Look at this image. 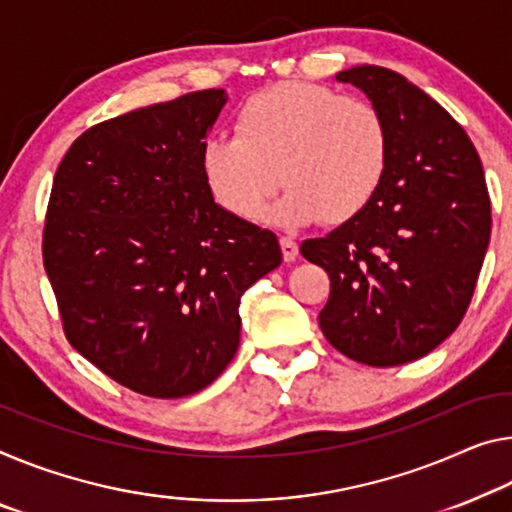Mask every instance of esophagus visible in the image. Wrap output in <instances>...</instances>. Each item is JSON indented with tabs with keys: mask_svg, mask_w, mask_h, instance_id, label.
<instances>
[{
	"mask_svg": "<svg viewBox=\"0 0 512 512\" xmlns=\"http://www.w3.org/2000/svg\"><path fill=\"white\" fill-rule=\"evenodd\" d=\"M279 245H281L283 261H286V263H293L297 254H300V247H297V242L293 238H288V235H283V238L279 240Z\"/></svg>",
	"mask_w": 512,
	"mask_h": 512,
	"instance_id": "34e87169",
	"label": "esophagus"
}]
</instances>
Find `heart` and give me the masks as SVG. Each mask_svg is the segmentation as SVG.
<instances>
[{"instance_id":"heart-1","label":"heart","mask_w":512,"mask_h":512,"mask_svg":"<svg viewBox=\"0 0 512 512\" xmlns=\"http://www.w3.org/2000/svg\"><path fill=\"white\" fill-rule=\"evenodd\" d=\"M235 137H210L203 176L215 199L256 217L281 180L283 199L267 212L277 224L357 217L387 171L389 130L373 102L338 96L309 82H281L251 96L233 123Z\"/></svg>"}]
</instances>
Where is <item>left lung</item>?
Returning <instances> with one entry per match:
<instances>
[{
  "instance_id": "left-lung-1",
  "label": "left lung",
  "mask_w": 512,
  "mask_h": 512,
  "mask_svg": "<svg viewBox=\"0 0 512 512\" xmlns=\"http://www.w3.org/2000/svg\"><path fill=\"white\" fill-rule=\"evenodd\" d=\"M336 80L384 116L387 171L357 217L300 251L332 281L318 316L327 341L359 364L400 366L465 318L490 242V194L467 132L419 86L380 66Z\"/></svg>"
}]
</instances>
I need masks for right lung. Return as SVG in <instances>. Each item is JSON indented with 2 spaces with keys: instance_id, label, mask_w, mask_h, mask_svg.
I'll list each match as a JSON object with an SVG mask.
<instances>
[{
  "instance_id": "add662e5",
  "label": "right lung",
  "mask_w": 512,
  "mask_h": 512,
  "mask_svg": "<svg viewBox=\"0 0 512 512\" xmlns=\"http://www.w3.org/2000/svg\"><path fill=\"white\" fill-rule=\"evenodd\" d=\"M224 89L102 121L54 174L43 265L70 345L141 396L206 389L240 345V297L277 235L217 206L201 153Z\"/></svg>"
}]
</instances>
